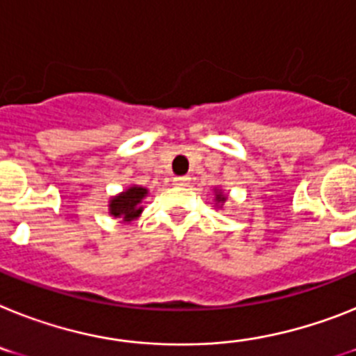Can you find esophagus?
<instances>
[{
	"mask_svg": "<svg viewBox=\"0 0 356 356\" xmlns=\"http://www.w3.org/2000/svg\"><path fill=\"white\" fill-rule=\"evenodd\" d=\"M188 177H175L173 179V184H177V186H188Z\"/></svg>",
	"mask_w": 356,
	"mask_h": 356,
	"instance_id": "esophagus-1",
	"label": "esophagus"
}]
</instances>
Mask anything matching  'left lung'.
Masks as SVG:
<instances>
[{"label": "left lung", "instance_id": "1", "mask_svg": "<svg viewBox=\"0 0 356 356\" xmlns=\"http://www.w3.org/2000/svg\"><path fill=\"white\" fill-rule=\"evenodd\" d=\"M228 201V195L220 188H213V204L215 208H222L224 202Z\"/></svg>", "mask_w": 356, "mask_h": 356}]
</instances>
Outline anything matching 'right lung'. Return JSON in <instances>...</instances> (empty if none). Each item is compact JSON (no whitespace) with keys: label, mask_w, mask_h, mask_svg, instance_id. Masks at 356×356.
<instances>
[{"label":"right lung","mask_w":356,"mask_h":356,"mask_svg":"<svg viewBox=\"0 0 356 356\" xmlns=\"http://www.w3.org/2000/svg\"><path fill=\"white\" fill-rule=\"evenodd\" d=\"M148 195V188L139 186V184H130L122 192L110 197L108 213L119 222L130 224L143 213V201Z\"/></svg>","instance_id":"1"}]
</instances>
